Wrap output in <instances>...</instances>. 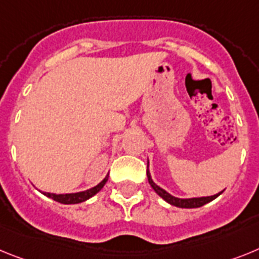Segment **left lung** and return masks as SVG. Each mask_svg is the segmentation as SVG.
Returning <instances> with one entry per match:
<instances>
[{"label": "left lung", "mask_w": 259, "mask_h": 259, "mask_svg": "<svg viewBox=\"0 0 259 259\" xmlns=\"http://www.w3.org/2000/svg\"><path fill=\"white\" fill-rule=\"evenodd\" d=\"M147 179H148V183H150V185H151V188L154 189L155 192L157 193V194L160 195L161 198H163L164 201L168 202L169 204H172V206H176V207H181V208H197V207H201V206H203V204L208 203V202L213 201L215 198L219 197L220 194L223 192L218 193V194L215 195H210V197H199V198H177V197H173V195H170L169 193L165 192L164 189H161L160 186H157L156 184L152 181L151 179V175H150V170H148V163H147Z\"/></svg>", "instance_id": "1"}]
</instances>
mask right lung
<instances>
[{
	"instance_id": "obj_1",
	"label": "right lung",
	"mask_w": 259,
	"mask_h": 259,
	"mask_svg": "<svg viewBox=\"0 0 259 259\" xmlns=\"http://www.w3.org/2000/svg\"><path fill=\"white\" fill-rule=\"evenodd\" d=\"M107 181H108V175L105 176V179L103 180L102 183L98 184V185L94 186V188L89 189V190H84V192L70 193V194H55V193L42 192V194L47 195V197H49V198H52V199H55L56 202H60V203H64V204L80 203V202L87 201V199H90L91 197H94L96 193L100 192Z\"/></svg>"
}]
</instances>
